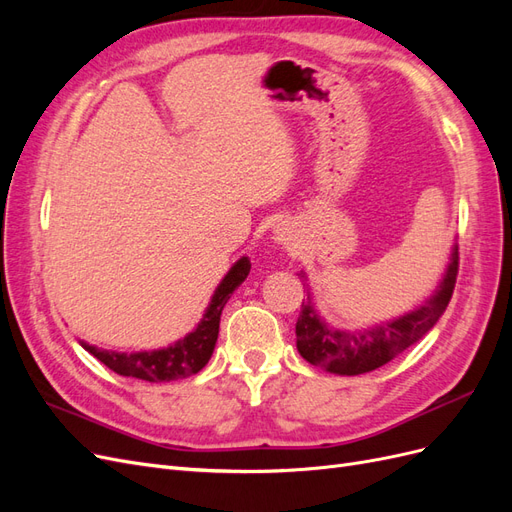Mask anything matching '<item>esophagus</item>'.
Listing matches in <instances>:
<instances>
[{
  "mask_svg": "<svg viewBox=\"0 0 512 512\" xmlns=\"http://www.w3.org/2000/svg\"><path fill=\"white\" fill-rule=\"evenodd\" d=\"M275 239L277 241H288V235H286V230H282V228H277V232H275Z\"/></svg>",
  "mask_w": 512,
  "mask_h": 512,
  "instance_id": "34e87169",
  "label": "esophagus"
}]
</instances>
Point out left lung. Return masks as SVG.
Wrapping results in <instances>:
<instances>
[{"label":"left lung","instance_id":"left-lung-1","mask_svg":"<svg viewBox=\"0 0 512 512\" xmlns=\"http://www.w3.org/2000/svg\"><path fill=\"white\" fill-rule=\"evenodd\" d=\"M459 273V252L453 250L451 265L446 269L436 294L414 312L399 316L393 322L376 324L363 331H335L324 324L312 307V301L303 299L297 320V348L307 363L324 367L331 374L359 376L374 371L395 359L397 354L414 346L433 324L440 320L453 297Z\"/></svg>","mask_w":512,"mask_h":512}]
</instances>
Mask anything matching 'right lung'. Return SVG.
<instances>
[{"instance_id": "1", "label": "right lung", "mask_w": 512, "mask_h": 512, "mask_svg": "<svg viewBox=\"0 0 512 512\" xmlns=\"http://www.w3.org/2000/svg\"><path fill=\"white\" fill-rule=\"evenodd\" d=\"M250 267V260L241 258L237 265L226 273L198 327L173 346H168L164 350L132 354L100 350L85 342H81V346L119 376H130L145 382H170L194 376L209 363L215 342H218L222 309L228 303L230 294L243 284L247 273H250Z\"/></svg>"}]
</instances>
